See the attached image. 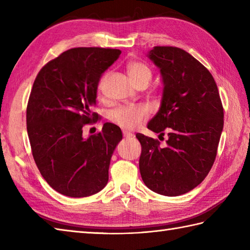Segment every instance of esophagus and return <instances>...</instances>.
<instances>
[{
  "label": "esophagus",
  "mask_w": 250,
  "mask_h": 250,
  "mask_svg": "<svg viewBox=\"0 0 250 250\" xmlns=\"http://www.w3.org/2000/svg\"><path fill=\"white\" fill-rule=\"evenodd\" d=\"M122 134H124V136L126 137V139H130V137H133V134L130 133V132H126V131H124V133H122Z\"/></svg>",
  "instance_id": "1"
}]
</instances>
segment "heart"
I'll list each match as a JSON object with an SVG mask.
<instances>
[{
  "mask_svg": "<svg viewBox=\"0 0 250 250\" xmlns=\"http://www.w3.org/2000/svg\"><path fill=\"white\" fill-rule=\"evenodd\" d=\"M126 71H128L131 81L136 86L140 84H148L152 77L150 67L146 63L142 61H130L126 64ZM107 73L100 78L98 83V91L101 92L103 89ZM150 115V109L146 105H129V106H119L111 110L110 120L119 125L125 130H133L140 126Z\"/></svg>",
  "mask_w": 250,
  "mask_h": 250,
  "instance_id": "1",
  "label": "heart"
}]
</instances>
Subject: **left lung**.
Wrapping results in <instances>:
<instances>
[{
  "mask_svg": "<svg viewBox=\"0 0 250 250\" xmlns=\"http://www.w3.org/2000/svg\"><path fill=\"white\" fill-rule=\"evenodd\" d=\"M148 57L160 68L164 89L161 107L147 128L167 132V146L137 133L140 172L148 188L176 196L194 189L209 173L224 129V107L209 71L184 49L156 46Z\"/></svg>",
  "mask_w": 250,
  "mask_h": 250,
  "instance_id": "obj_1",
  "label": "left lung"
}]
</instances>
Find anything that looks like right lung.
Wrapping results in <instances>:
<instances>
[{"mask_svg":"<svg viewBox=\"0 0 250 250\" xmlns=\"http://www.w3.org/2000/svg\"><path fill=\"white\" fill-rule=\"evenodd\" d=\"M120 54L101 47L68 49L46 63L35 78L26 106L32 155L42 176L63 195H92L108 182L121 130L106 122L84 140L83 128L99 119L92 111L98 83Z\"/></svg>","mask_w":250,"mask_h":250,"instance_id":"obj_1","label":"right lung"}]
</instances>
